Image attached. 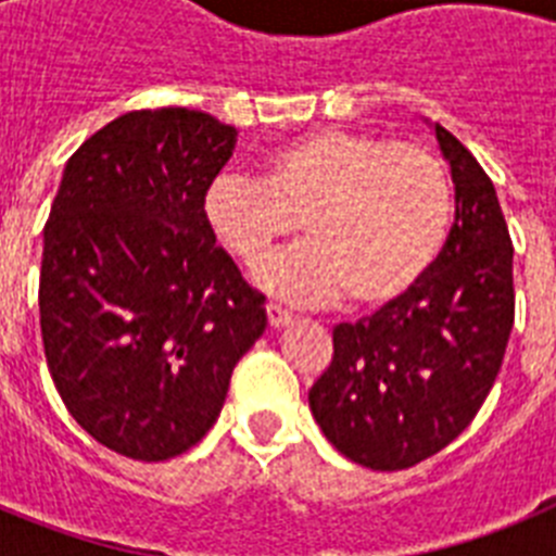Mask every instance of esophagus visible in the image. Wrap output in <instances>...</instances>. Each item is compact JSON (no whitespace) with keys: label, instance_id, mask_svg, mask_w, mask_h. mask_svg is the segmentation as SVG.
Listing matches in <instances>:
<instances>
[{"label":"esophagus","instance_id":"esophagus-1","mask_svg":"<svg viewBox=\"0 0 556 556\" xmlns=\"http://www.w3.org/2000/svg\"><path fill=\"white\" fill-rule=\"evenodd\" d=\"M267 320L273 328H283L292 323V312L281 308L278 303H267Z\"/></svg>","mask_w":556,"mask_h":556}]
</instances>
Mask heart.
<instances>
[{"instance_id": "1", "label": "heart", "mask_w": 556, "mask_h": 556, "mask_svg": "<svg viewBox=\"0 0 556 556\" xmlns=\"http://www.w3.org/2000/svg\"><path fill=\"white\" fill-rule=\"evenodd\" d=\"M454 194L443 161L415 141L370 132L312 130L273 147L258 180L219 175L203 194V217L244 267L303 228L306 242L258 269L287 301L348 294L381 308L417 287L448 236Z\"/></svg>"}]
</instances>
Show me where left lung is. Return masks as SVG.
Masks as SVG:
<instances>
[{
  "instance_id": "8db88e82",
  "label": "left lung",
  "mask_w": 556,
  "mask_h": 556,
  "mask_svg": "<svg viewBox=\"0 0 556 556\" xmlns=\"http://www.w3.org/2000/svg\"><path fill=\"white\" fill-rule=\"evenodd\" d=\"M454 225L415 289L333 328V358L308 390L328 443L356 465L404 470L454 443L481 409L515 323L513 242L493 180L443 125Z\"/></svg>"
}]
</instances>
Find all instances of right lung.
Returning a JSON list of instances; mask_svg holds the SVG:
<instances>
[{"instance_id":"right-lung-1","label":"right lung","mask_w":556,"mask_h":556,"mask_svg":"<svg viewBox=\"0 0 556 556\" xmlns=\"http://www.w3.org/2000/svg\"><path fill=\"white\" fill-rule=\"evenodd\" d=\"M236 127L159 108L108 122L66 161L43 225L38 308L68 415L141 462L198 445L236 362L267 328L203 217Z\"/></svg>"}]
</instances>
